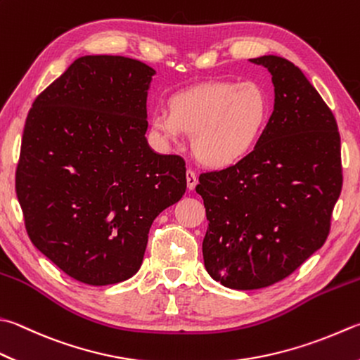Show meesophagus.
I'll use <instances>...</instances> for the list:
<instances>
[{
    "label": "esophagus",
    "instance_id": "obj_1",
    "mask_svg": "<svg viewBox=\"0 0 360 360\" xmlns=\"http://www.w3.org/2000/svg\"><path fill=\"white\" fill-rule=\"evenodd\" d=\"M186 183H188L189 189H194L195 185H198V175H195L191 169H188L186 171Z\"/></svg>",
    "mask_w": 360,
    "mask_h": 360
}]
</instances>
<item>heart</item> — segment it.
<instances>
[{
    "label": "heart",
    "mask_w": 360,
    "mask_h": 360,
    "mask_svg": "<svg viewBox=\"0 0 360 360\" xmlns=\"http://www.w3.org/2000/svg\"><path fill=\"white\" fill-rule=\"evenodd\" d=\"M171 112H155L153 131L174 144L194 134L193 152L210 167H227L252 150L266 125L269 105L259 86L207 83L171 100Z\"/></svg>",
    "instance_id": "heart-1"
}]
</instances>
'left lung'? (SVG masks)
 I'll use <instances>...</instances> for the list:
<instances>
[{"instance_id": "obj_1", "label": "left lung", "mask_w": 360, "mask_h": 360, "mask_svg": "<svg viewBox=\"0 0 360 360\" xmlns=\"http://www.w3.org/2000/svg\"><path fill=\"white\" fill-rule=\"evenodd\" d=\"M250 63L273 75L274 111L252 152L195 186L208 219L203 263L235 290L273 285L320 249L343 183L340 134L320 94L287 59Z\"/></svg>"}]
</instances>
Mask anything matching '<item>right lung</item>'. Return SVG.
<instances>
[{
  "mask_svg": "<svg viewBox=\"0 0 360 360\" xmlns=\"http://www.w3.org/2000/svg\"><path fill=\"white\" fill-rule=\"evenodd\" d=\"M153 73L138 59L83 56L26 117L15 171L26 232L75 281L136 274L152 222L185 194V161L146 139Z\"/></svg>",
  "mask_w": 360,
  "mask_h": 360,
  "instance_id": "obj_1",
  "label": "right lung"
}]
</instances>
